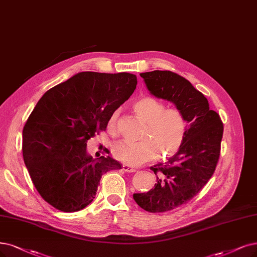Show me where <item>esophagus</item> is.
I'll return each mask as SVG.
<instances>
[{
    "label": "esophagus",
    "mask_w": 257,
    "mask_h": 257,
    "mask_svg": "<svg viewBox=\"0 0 257 257\" xmlns=\"http://www.w3.org/2000/svg\"><path fill=\"white\" fill-rule=\"evenodd\" d=\"M122 170H123V172H126V173H136L137 172V169L132 168L131 166H129L127 164H123L122 165Z\"/></svg>",
    "instance_id": "esophagus-1"
}]
</instances>
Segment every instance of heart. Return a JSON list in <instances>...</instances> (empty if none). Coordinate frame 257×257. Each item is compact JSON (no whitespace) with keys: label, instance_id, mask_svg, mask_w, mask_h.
Returning a JSON list of instances; mask_svg holds the SVG:
<instances>
[{"label":"heart","instance_id":"1","mask_svg":"<svg viewBox=\"0 0 257 257\" xmlns=\"http://www.w3.org/2000/svg\"><path fill=\"white\" fill-rule=\"evenodd\" d=\"M136 115L146 123L140 142H118L112 148L114 158L122 163L138 166L155 160L172 158L181 149L186 131L187 120L184 113L178 108H166L154 97L140 98L134 103ZM118 110L113 111L108 119L111 135L117 134Z\"/></svg>","mask_w":257,"mask_h":257}]
</instances>
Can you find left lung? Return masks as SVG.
<instances>
[{
  "label": "left lung",
  "instance_id": "1",
  "mask_svg": "<svg viewBox=\"0 0 257 257\" xmlns=\"http://www.w3.org/2000/svg\"><path fill=\"white\" fill-rule=\"evenodd\" d=\"M140 75L151 94L174 102L189 122L178 154L165 163L150 167L157 175L155 187L134 195L145 211L164 213L191 201L214 175L220 157L223 122L219 114L208 107L204 95L182 76L170 71Z\"/></svg>",
  "mask_w": 257,
  "mask_h": 257
}]
</instances>
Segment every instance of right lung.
<instances>
[{"label": "right lung", "mask_w": 257, "mask_h": 257, "mask_svg": "<svg viewBox=\"0 0 257 257\" xmlns=\"http://www.w3.org/2000/svg\"><path fill=\"white\" fill-rule=\"evenodd\" d=\"M130 73L81 72L44 93L23 128V159L38 193L62 212H77L96 195L101 176L122 165L87 155L88 140L106 130L113 111L137 88Z\"/></svg>", "instance_id": "right-lung-1"}]
</instances>
